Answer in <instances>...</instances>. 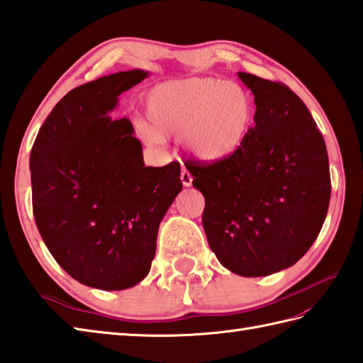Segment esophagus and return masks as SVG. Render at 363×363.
Wrapping results in <instances>:
<instances>
[{"mask_svg":"<svg viewBox=\"0 0 363 363\" xmlns=\"http://www.w3.org/2000/svg\"><path fill=\"white\" fill-rule=\"evenodd\" d=\"M180 179H182V183H183V186H191L192 184V175H191V172L188 171L186 167H183L182 169V174H180Z\"/></svg>","mask_w":363,"mask_h":363,"instance_id":"esophagus-1","label":"esophagus"}]
</instances>
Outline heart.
<instances>
[{
	"mask_svg": "<svg viewBox=\"0 0 363 363\" xmlns=\"http://www.w3.org/2000/svg\"><path fill=\"white\" fill-rule=\"evenodd\" d=\"M146 113L154 125L140 124L143 140L182 136L184 146L203 160H222L242 144L253 108L244 88L209 77H192L152 88Z\"/></svg>",
	"mask_w": 363,
	"mask_h": 363,
	"instance_id": "b5f03b06",
	"label": "heart"
}]
</instances>
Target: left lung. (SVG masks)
<instances>
[{
	"label": "left lung",
	"instance_id": "1",
	"mask_svg": "<svg viewBox=\"0 0 363 363\" xmlns=\"http://www.w3.org/2000/svg\"><path fill=\"white\" fill-rule=\"evenodd\" d=\"M238 76L255 96V125L231 155L184 166L205 197L202 222L217 259L236 275L267 277L294 265L317 239L331 175L304 102L281 82Z\"/></svg>",
	"mask_w": 363,
	"mask_h": 363
}]
</instances>
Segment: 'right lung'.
I'll return each mask as SVG.
<instances>
[{
    "mask_svg": "<svg viewBox=\"0 0 363 363\" xmlns=\"http://www.w3.org/2000/svg\"><path fill=\"white\" fill-rule=\"evenodd\" d=\"M147 71H121L80 85L55 104L30 150L32 211L40 236L69 277L124 291L147 277L160 222L182 191L180 163L144 166L118 96Z\"/></svg>",
    "mask_w": 363,
    "mask_h": 363,
    "instance_id": "right-lung-1",
    "label": "right lung"
}]
</instances>
